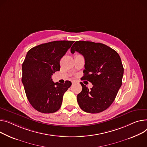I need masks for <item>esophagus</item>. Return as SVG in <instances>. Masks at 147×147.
I'll list each match as a JSON object with an SVG mask.
<instances>
[{
  "label": "esophagus",
  "instance_id": "34e87169",
  "mask_svg": "<svg viewBox=\"0 0 147 147\" xmlns=\"http://www.w3.org/2000/svg\"><path fill=\"white\" fill-rule=\"evenodd\" d=\"M78 83V82H77V80H72V84H76V83Z\"/></svg>",
  "mask_w": 147,
  "mask_h": 147
}]
</instances>
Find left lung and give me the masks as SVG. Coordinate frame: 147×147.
<instances>
[{"label": "left lung", "instance_id": "8db88e82", "mask_svg": "<svg viewBox=\"0 0 147 147\" xmlns=\"http://www.w3.org/2000/svg\"><path fill=\"white\" fill-rule=\"evenodd\" d=\"M83 55L85 70L83 80L91 82L90 90L82 83L77 100L84 112L97 113L107 109L113 102L122 86L123 67L118 53L102 43L76 41L71 48Z\"/></svg>", "mask_w": 147, "mask_h": 147}]
</instances>
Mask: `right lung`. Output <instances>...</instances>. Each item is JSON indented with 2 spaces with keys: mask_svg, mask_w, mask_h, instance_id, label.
Instances as JSON below:
<instances>
[{
  "mask_svg": "<svg viewBox=\"0 0 147 147\" xmlns=\"http://www.w3.org/2000/svg\"><path fill=\"white\" fill-rule=\"evenodd\" d=\"M73 41H55L32 48L22 64V82L29 103L35 109L51 113L60 108L64 93L71 85L54 83L51 76L60 71V61Z\"/></svg>",
  "mask_w": 147,
  "mask_h": 147,
  "instance_id": "add662e5",
  "label": "right lung"
}]
</instances>
